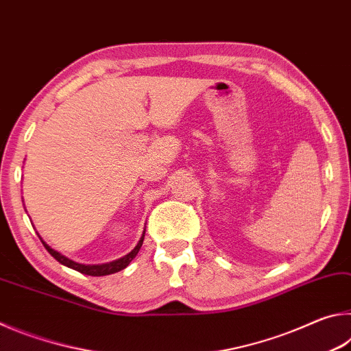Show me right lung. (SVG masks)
I'll list each match as a JSON object with an SVG mask.
<instances>
[{"mask_svg": "<svg viewBox=\"0 0 351 351\" xmlns=\"http://www.w3.org/2000/svg\"><path fill=\"white\" fill-rule=\"evenodd\" d=\"M144 237H145V229H144V232H142V237L139 239L138 245L134 246L132 252H128L127 255H123V257H121V258L112 260V261H108V263H102V265H83V263H79V261L71 260V258L66 257V255H63L62 252H58V251H56V249H52L49 245H46V243L41 240V237H40V240L45 245V247L47 249V252H49L52 257H54L58 261V263H62L63 266H68V268L74 269V271H79V272H82V274L99 277V276H110V274H114V272L125 269L127 266L132 263V260L136 257V255H138L142 243H144Z\"/></svg>", "mask_w": 351, "mask_h": 351, "instance_id": "obj_1", "label": "right lung"}]
</instances>
